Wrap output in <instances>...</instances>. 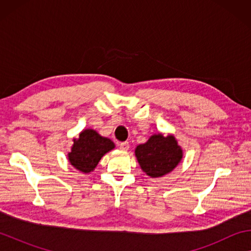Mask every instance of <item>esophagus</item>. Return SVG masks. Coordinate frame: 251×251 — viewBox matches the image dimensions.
Instances as JSON below:
<instances>
[{"label":"esophagus","instance_id":"34e87169","mask_svg":"<svg viewBox=\"0 0 251 251\" xmlns=\"http://www.w3.org/2000/svg\"><path fill=\"white\" fill-rule=\"evenodd\" d=\"M120 150L122 151H128L129 148V143L128 142H123V143H120Z\"/></svg>","mask_w":251,"mask_h":251}]
</instances>
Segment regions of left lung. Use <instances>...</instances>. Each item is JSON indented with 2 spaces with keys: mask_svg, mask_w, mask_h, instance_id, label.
I'll list each match as a JSON object with an SVG mask.
<instances>
[{
  "mask_svg": "<svg viewBox=\"0 0 251 251\" xmlns=\"http://www.w3.org/2000/svg\"><path fill=\"white\" fill-rule=\"evenodd\" d=\"M135 155L144 172L152 178L172 172L182 157L181 148L174 136L154 135L145 144L136 147Z\"/></svg>",
  "mask_w": 251,
  "mask_h": 251,
  "instance_id": "8db88e82",
  "label": "left lung"
}]
</instances>
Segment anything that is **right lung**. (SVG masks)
I'll list each match as a JSON object with an SVG mask.
<instances>
[{
  "label": "right lung",
  "mask_w": 251,
  "mask_h": 251,
  "mask_svg": "<svg viewBox=\"0 0 251 251\" xmlns=\"http://www.w3.org/2000/svg\"><path fill=\"white\" fill-rule=\"evenodd\" d=\"M115 147L108 138L101 137L93 129H85L74 139L73 147L69 152L70 163L83 173H90L96 167L101 157Z\"/></svg>",
  "instance_id": "add662e5"
}]
</instances>
